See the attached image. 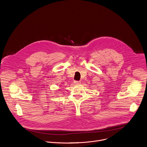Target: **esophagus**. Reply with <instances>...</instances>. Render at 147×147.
Instances as JSON below:
<instances>
[{"mask_svg": "<svg viewBox=\"0 0 147 147\" xmlns=\"http://www.w3.org/2000/svg\"><path fill=\"white\" fill-rule=\"evenodd\" d=\"M74 83L75 84H79L81 83V82L79 81H74Z\"/></svg>", "mask_w": 147, "mask_h": 147, "instance_id": "esophagus-1", "label": "esophagus"}]
</instances>
